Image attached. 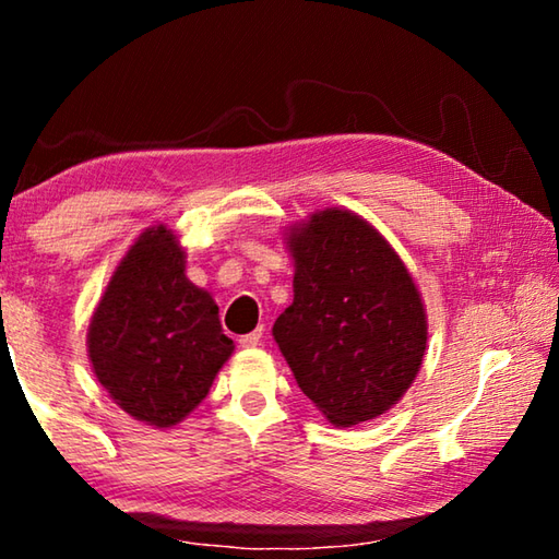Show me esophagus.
Returning <instances> with one entry per match:
<instances>
[{"mask_svg":"<svg viewBox=\"0 0 559 559\" xmlns=\"http://www.w3.org/2000/svg\"><path fill=\"white\" fill-rule=\"evenodd\" d=\"M261 337H263V328H257V330H253V333L241 335L239 337V345L241 347H257V345H261Z\"/></svg>","mask_w":559,"mask_h":559,"instance_id":"obj_1","label":"esophagus"}]
</instances>
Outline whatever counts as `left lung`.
Segmentation results:
<instances>
[{"instance_id":"left-lung-1","label":"left lung","mask_w":559,"mask_h":559,"mask_svg":"<svg viewBox=\"0 0 559 559\" xmlns=\"http://www.w3.org/2000/svg\"><path fill=\"white\" fill-rule=\"evenodd\" d=\"M293 302L273 340L302 394L335 427L370 421L402 400L427 349V310L390 241L347 210L293 226Z\"/></svg>"}]
</instances>
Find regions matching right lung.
I'll use <instances>...</instances> for the list:
<instances>
[{"mask_svg": "<svg viewBox=\"0 0 559 559\" xmlns=\"http://www.w3.org/2000/svg\"><path fill=\"white\" fill-rule=\"evenodd\" d=\"M187 253L167 226L138 236L112 271L88 325V359L122 412L175 427L200 404L234 353L210 293L185 276Z\"/></svg>", "mask_w": 559, "mask_h": 559, "instance_id": "1", "label": "right lung"}]
</instances>
